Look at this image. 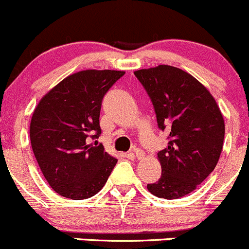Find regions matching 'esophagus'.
I'll return each instance as SVG.
<instances>
[{
  "label": "esophagus",
  "instance_id": "1",
  "mask_svg": "<svg viewBox=\"0 0 249 249\" xmlns=\"http://www.w3.org/2000/svg\"><path fill=\"white\" fill-rule=\"evenodd\" d=\"M129 155H132V156L137 157V159H142V157H144V151H142V149H138V147H134V149H133L132 151H130Z\"/></svg>",
  "mask_w": 249,
  "mask_h": 249
}]
</instances>
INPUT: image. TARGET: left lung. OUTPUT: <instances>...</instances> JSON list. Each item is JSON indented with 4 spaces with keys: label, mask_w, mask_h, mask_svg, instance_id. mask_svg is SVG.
Listing matches in <instances>:
<instances>
[{
    "label": "left lung",
    "mask_w": 249,
    "mask_h": 249,
    "mask_svg": "<svg viewBox=\"0 0 249 249\" xmlns=\"http://www.w3.org/2000/svg\"><path fill=\"white\" fill-rule=\"evenodd\" d=\"M151 99L157 125L168 132V145L157 152L161 178L147 184L152 195L183 197L214 171L223 149V115L207 88L185 71L169 65L134 72Z\"/></svg>",
    "instance_id": "1"
}]
</instances>
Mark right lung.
<instances>
[{"mask_svg": "<svg viewBox=\"0 0 249 249\" xmlns=\"http://www.w3.org/2000/svg\"><path fill=\"white\" fill-rule=\"evenodd\" d=\"M124 75L115 70L80 71L52 88L36 107L31 146L44 178L59 195L89 198L111 174L117 160L98 144L99 116L103 98Z\"/></svg>", "mask_w": 249, "mask_h": 249, "instance_id": "add662e5", "label": "right lung"}]
</instances>
